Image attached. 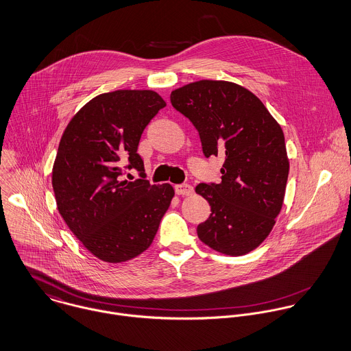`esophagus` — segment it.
Returning a JSON list of instances; mask_svg holds the SVG:
<instances>
[{
  "instance_id": "1",
  "label": "esophagus",
  "mask_w": 351,
  "mask_h": 351,
  "mask_svg": "<svg viewBox=\"0 0 351 351\" xmlns=\"http://www.w3.org/2000/svg\"><path fill=\"white\" fill-rule=\"evenodd\" d=\"M175 191H176L178 195H193L194 189H193V186H190L187 183H183V184H176Z\"/></svg>"
}]
</instances>
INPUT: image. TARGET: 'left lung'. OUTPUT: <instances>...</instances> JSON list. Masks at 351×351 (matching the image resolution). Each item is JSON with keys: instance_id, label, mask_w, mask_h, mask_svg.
Listing matches in <instances>:
<instances>
[{"instance_id": "obj_1", "label": "left lung", "mask_w": 351, "mask_h": 351, "mask_svg": "<svg viewBox=\"0 0 351 351\" xmlns=\"http://www.w3.org/2000/svg\"><path fill=\"white\" fill-rule=\"evenodd\" d=\"M171 103L198 130L204 154L223 157L221 182L195 187L211 208L198 237L225 255L248 254L271 232L285 198L289 160L278 122L229 81L187 84L172 90Z\"/></svg>"}]
</instances>
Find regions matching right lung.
<instances>
[{"mask_svg": "<svg viewBox=\"0 0 351 351\" xmlns=\"http://www.w3.org/2000/svg\"><path fill=\"white\" fill-rule=\"evenodd\" d=\"M165 107L153 90L121 89L88 101L66 126L53 167L58 211L96 258L121 263L152 244L175 191L145 180L141 136ZM142 180L120 179L121 165Z\"/></svg>", "mask_w": 351, "mask_h": 351, "instance_id": "right-lung-1", "label": "right lung"}]
</instances>
